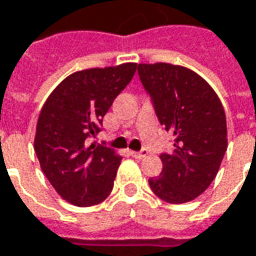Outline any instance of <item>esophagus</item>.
I'll use <instances>...</instances> for the list:
<instances>
[{"label":"esophagus","instance_id":"obj_1","mask_svg":"<svg viewBox=\"0 0 256 256\" xmlns=\"http://www.w3.org/2000/svg\"><path fill=\"white\" fill-rule=\"evenodd\" d=\"M131 155H132L134 158H136V160H142L144 156H146V155H148V151H146V150H141V151H131Z\"/></svg>","mask_w":256,"mask_h":256}]
</instances>
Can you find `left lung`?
Masks as SVG:
<instances>
[{
  "label": "left lung",
  "mask_w": 256,
  "mask_h": 256,
  "mask_svg": "<svg viewBox=\"0 0 256 256\" xmlns=\"http://www.w3.org/2000/svg\"><path fill=\"white\" fill-rule=\"evenodd\" d=\"M138 75L174 148L161 154L164 168L150 178L154 194L170 204L192 201L215 180L226 151V118L218 95L180 65L140 64Z\"/></svg>",
  "instance_id": "1"
}]
</instances>
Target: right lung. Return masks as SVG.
I'll list each match as a JSON object with an SVG mask.
<instances>
[{"instance_id":"1","label":"right lung","mask_w":256,"mask_h":256,"mask_svg":"<svg viewBox=\"0 0 256 256\" xmlns=\"http://www.w3.org/2000/svg\"><path fill=\"white\" fill-rule=\"evenodd\" d=\"M135 71L136 64L128 62L74 72L41 110L35 154L50 184L72 205L91 206L112 191L121 156L90 140L102 130L104 115Z\"/></svg>"}]
</instances>
